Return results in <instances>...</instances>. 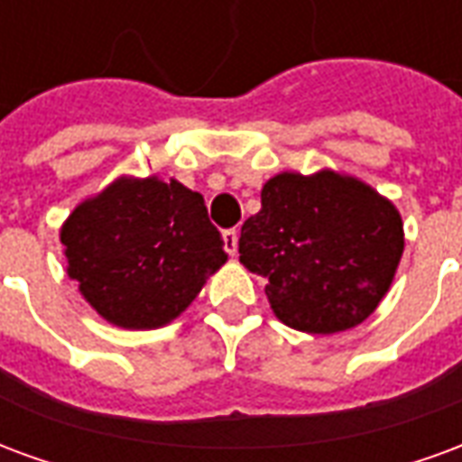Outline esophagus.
<instances>
[{"label": "esophagus", "instance_id": "obj_1", "mask_svg": "<svg viewBox=\"0 0 462 462\" xmlns=\"http://www.w3.org/2000/svg\"><path fill=\"white\" fill-rule=\"evenodd\" d=\"M237 237H240V235H237V230H225V232H222V240H225V250L230 252L232 257L237 254Z\"/></svg>", "mask_w": 462, "mask_h": 462}]
</instances>
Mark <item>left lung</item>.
Returning <instances> with one entry per match:
<instances>
[{
  "mask_svg": "<svg viewBox=\"0 0 462 462\" xmlns=\"http://www.w3.org/2000/svg\"><path fill=\"white\" fill-rule=\"evenodd\" d=\"M403 254L396 205L351 175L280 172L242 225L240 262L267 280L274 317L310 334L358 327L376 311Z\"/></svg>",
  "mask_w": 462,
  "mask_h": 462,
  "instance_id": "left-lung-1",
  "label": "left lung"
}]
</instances>
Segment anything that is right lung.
<instances>
[{"mask_svg": "<svg viewBox=\"0 0 462 462\" xmlns=\"http://www.w3.org/2000/svg\"><path fill=\"white\" fill-rule=\"evenodd\" d=\"M69 277L106 321L158 329L190 307L227 262L200 192L161 178H118L61 227Z\"/></svg>", "mask_w": 462, "mask_h": 462, "instance_id": "right-lung-1", "label": "right lung"}]
</instances>
